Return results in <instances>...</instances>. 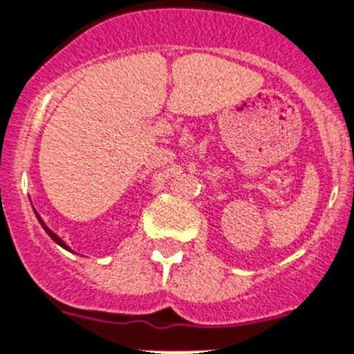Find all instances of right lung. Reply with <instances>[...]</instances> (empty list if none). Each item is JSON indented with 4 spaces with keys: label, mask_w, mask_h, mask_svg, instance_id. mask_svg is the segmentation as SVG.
I'll return each instance as SVG.
<instances>
[{
    "label": "right lung",
    "mask_w": 354,
    "mask_h": 354,
    "mask_svg": "<svg viewBox=\"0 0 354 354\" xmlns=\"http://www.w3.org/2000/svg\"><path fill=\"white\" fill-rule=\"evenodd\" d=\"M36 218H38V222H39V223H41V227H43V229H45V232H47V234H48V236H50V237H52V239H54V241H55V243H57V244H59V246H62V248H66V250H69V248H68V246H66V243H64V241H62V239H61V237H59V236H57V234H54V232H52V230H50V229H48V227H47V225H45V223H43V220H41V218H39V216H38V214H36Z\"/></svg>",
    "instance_id": "obj_1"
}]
</instances>
